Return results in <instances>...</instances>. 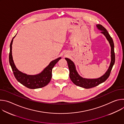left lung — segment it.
Wrapping results in <instances>:
<instances>
[{
  "label": "left lung",
  "instance_id": "left-lung-1",
  "mask_svg": "<svg viewBox=\"0 0 124 124\" xmlns=\"http://www.w3.org/2000/svg\"><path fill=\"white\" fill-rule=\"evenodd\" d=\"M96 26L97 28L101 31V33L104 35L111 46V62L109 67L106 73L102 76L96 79H87L83 78L80 77L77 72L74 63L70 59L65 58V59L67 61L69 69V76L70 79L75 85L86 88V89H89V88L96 87L107 80L110 75L115 60L114 46L112 38L110 36L107 29L103 26L101 24H97Z\"/></svg>",
  "mask_w": 124,
  "mask_h": 124
}]
</instances>
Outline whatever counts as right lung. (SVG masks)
<instances>
[{"mask_svg":"<svg viewBox=\"0 0 124 124\" xmlns=\"http://www.w3.org/2000/svg\"><path fill=\"white\" fill-rule=\"evenodd\" d=\"M14 36L12 39L10 46V53H9V63L12 68L14 76L16 79L23 85L29 88V89H37L43 87L50 82L52 77V70L54 65L58 61L61 59V57H59L54 60L50 62L49 65L43 70V71L36 75H28L20 71L16 68L12 56V44Z\"/></svg>","mask_w":124,"mask_h":124,"instance_id":"add662e5","label":"right lung"}]
</instances>
